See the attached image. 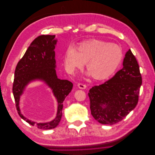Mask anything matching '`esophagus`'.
I'll use <instances>...</instances> for the list:
<instances>
[{
  "instance_id": "obj_1",
  "label": "esophagus",
  "mask_w": 155,
  "mask_h": 155,
  "mask_svg": "<svg viewBox=\"0 0 155 155\" xmlns=\"http://www.w3.org/2000/svg\"><path fill=\"white\" fill-rule=\"evenodd\" d=\"M78 86L79 88H81V89H85L87 88L86 85H85V84H83V83H78Z\"/></svg>"
}]
</instances>
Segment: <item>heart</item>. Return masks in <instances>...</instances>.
Instances as JSON below:
<instances>
[{"instance_id":"1","label":"heart","mask_w":155,"mask_h":155,"mask_svg":"<svg viewBox=\"0 0 155 155\" xmlns=\"http://www.w3.org/2000/svg\"><path fill=\"white\" fill-rule=\"evenodd\" d=\"M123 59V51L118 45L99 39L83 42L77 50L69 47L64 56L67 71L73 74L86 63L87 74L96 80H104L111 76Z\"/></svg>"}]
</instances>
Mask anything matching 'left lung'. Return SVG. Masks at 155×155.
<instances>
[{"instance_id":"obj_1","label":"left lung","mask_w":155,"mask_h":155,"mask_svg":"<svg viewBox=\"0 0 155 155\" xmlns=\"http://www.w3.org/2000/svg\"><path fill=\"white\" fill-rule=\"evenodd\" d=\"M121 68L109 80L94 86L88 92L91 114L101 124L122 120L137 106L142 83L137 59L129 49Z\"/></svg>"}]
</instances>
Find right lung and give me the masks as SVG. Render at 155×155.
<instances>
[{"label": "right lung", "instance_id": "1", "mask_svg": "<svg viewBox=\"0 0 155 155\" xmlns=\"http://www.w3.org/2000/svg\"><path fill=\"white\" fill-rule=\"evenodd\" d=\"M57 41L55 35H43L37 37L33 41L17 63L15 70L13 94L18 114L29 124L41 129H51L59 125L62 116L63 101L73 87L72 83L59 79L56 74L54 49ZM35 80L44 81L53 90L57 99V115L55 119L50 123H36L27 119L20 112V96L27 84Z\"/></svg>", "mask_w": 155, "mask_h": 155}]
</instances>
